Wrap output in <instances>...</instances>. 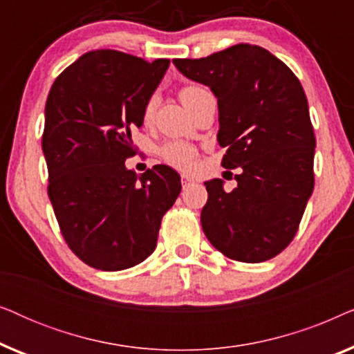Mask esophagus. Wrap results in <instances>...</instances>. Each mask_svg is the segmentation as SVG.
I'll return each instance as SVG.
<instances>
[{"mask_svg":"<svg viewBox=\"0 0 354 354\" xmlns=\"http://www.w3.org/2000/svg\"><path fill=\"white\" fill-rule=\"evenodd\" d=\"M180 182H182V187L187 188L188 185H192V183L195 182V180H193V178H192L190 176H185V174H183V176L180 177Z\"/></svg>","mask_w":354,"mask_h":354,"instance_id":"obj_1","label":"esophagus"}]
</instances>
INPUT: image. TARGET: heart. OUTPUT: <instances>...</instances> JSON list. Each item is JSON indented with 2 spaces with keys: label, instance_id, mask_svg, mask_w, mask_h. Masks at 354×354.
I'll use <instances>...</instances> for the list:
<instances>
[{
  "label": "heart",
  "instance_id": "heart-1",
  "mask_svg": "<svg viewBox=\"0 0 354 354\" xmlns=\"http://www.w3.org/2000/svg\"><path fill=\"white\" fill-rule=\"evenodd\" d=\"M203 90L205 88H201V86L190 85V86H185V88H182L180 95L178 96H180L182 103L185 104L187 108V106L193 101V98H195V96ZM153 111H154V101L151 100L148 101L147 108H145V119L151 118ZM161 158L167 164H171V166L182 169V171H187V169H190L193 166V162H195L196 149L193 148L190 143L180 142V140H172V142H167L166 145H162Z\"/></svg>",
  "mask_w": 354,
  "mask_h": 354
}]
</instances>
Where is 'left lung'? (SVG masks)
<instances>
[{"mask_svg":"<svg viewBox=\"0 0 354 354\" xmlns=\"http://www.w3.org/2000/svg\"><path fill=\"white\" fill-rule=\"evenodd\" d=\"M183 75L209 86L219 108L217 142L236 187L205 182L203 232L216 250L263 263L297 234L314 188L316 138L297 75L264 48L240 43L200 59H174Z\"/></svg>","mask_w":354,"mask_h":354,"instance_id":"obj_1","label":"left lung"}]
</instances>
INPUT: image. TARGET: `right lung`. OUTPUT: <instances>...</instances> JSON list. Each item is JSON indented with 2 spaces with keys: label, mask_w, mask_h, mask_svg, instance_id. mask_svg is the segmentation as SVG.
<instances>
[{
  "label": "right lung",
  "mask_w": 354,
  "mask_h": 354,
  "mask_svg": "<svg viewBox=\"0 0 354 354\" xmlns=\"http://www.w3.org/2000/svg\"><path fill=\"white\" fill-rule=\"evenodd\" d=\"M169 62L90 51L61 72L48 95V196L66 243L95 269L124 270L147 259L182 190L180 176L164 164L140 176L125 167L135 154L132 130L142 127Z\"/></svg>",
  "instance_id": "1"
}]
</instances>
